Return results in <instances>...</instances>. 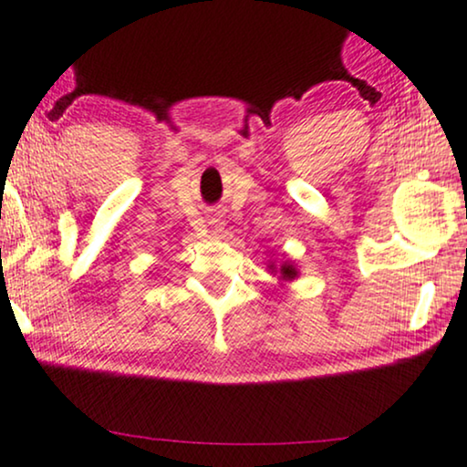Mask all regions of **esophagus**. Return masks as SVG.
<instances>
[{
	"label": "esophagus",
	"mask_w": 467,
	"mask_h": 467,
	"mask_svg": "<svg viewBox=\"0 0 467 467\" xmlns=\"http://www.w3.org/2000/svg\"><path fill=\"white\" fill-rule=\"evenodd\" d=\"M209 223H211V228L215 230V233H219V230H222V226H223V219H222V215H213L209 219Z\"/></svg>",
	"instance_id": "34e87169"
}]
</instances>
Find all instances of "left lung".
<instances>
[{
  "label": "left lung",
  "instance_id": "obj_1",
  "mask_svg": "<svg viewBox=\"0 0 467 467\" xmlns=\"http://www.w3.org/2000/svg\"><path fill=\"white\" fill-rule=\"evenodd\" d=\"M272 267H274V265H272ZM296 276H297L296 267L289 265V263H285V265L280 267V278H283V280H291V278H296Z\"/></svg>",
  "mask_w": 467,
  "mask_h": 467
}]
</instances>
